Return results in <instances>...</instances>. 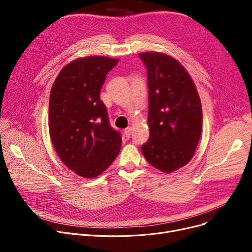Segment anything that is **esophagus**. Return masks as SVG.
I'll return each instance as SVG.
<instances>
[{
  "mask_svg": "<svg viewBox=\"0 0 252 252\" xmlns=\"http://www.w3.org/2000/svg\"><path fill=\"white\" fill-rule=\"evenodd\" d=\"M124 133H125V136L128 139V138L130 137V134H131V127H130V126H127L126 128H125Z\"/></svg>",
  "mask_w": 252,
  "mask_h": 252,
  "instance_id": "34e87169",
  "label": "esophagus"
}]
</instances>
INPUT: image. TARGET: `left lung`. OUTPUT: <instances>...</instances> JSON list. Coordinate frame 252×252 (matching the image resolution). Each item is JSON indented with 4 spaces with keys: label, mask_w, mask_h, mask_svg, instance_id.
I'll return each instance as SVG.
<instances>
[{
    "label": "left lung",
    "mask_w": 252,
    "mask_h": 252,
    "mask_svg": "<svg viewBox=\"0 0 252 252\" xmlns=\"http://www.w3.org/2000/svg\"><path fill=\"white\" fill-rule=\"evenodd\" d=\"M147 70L150 136L141 150L155 168L171 173L194 155L202 128L196 87L181 63L162 53L139 55Z\"/></svg>",
    "instance_id": "1"
}]
</instances>
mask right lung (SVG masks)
Wrapping results in <instances>:
<instances>
[{
  "mask_svg": "<svg viewBox=\"0 0 252 252\" xmlns=\"http://www.w3.org/2000/svg\"><path fill=\"white\" fill-rule=\"evenodd\" d=\"M117 59L91 56L65 66L53 84L49 130L62 162L78 176L95 178L117 157L122 134L110 123L100 90Z\"/></svg>",
  "mask_w": 252,
  "mask_h": 252,
  "instance_id": "1",
  "label": "right lung"
}]
</instances>
